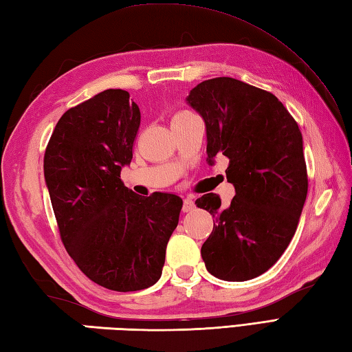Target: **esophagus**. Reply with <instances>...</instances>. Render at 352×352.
I'll use <instances>...</instances> for the list:
<instances>
[{
    "label": "esophagus",
    "instance_id": "obj_1",
    "mask_svg": "<svg viewBox=\"0 0 352 352\" xmlns=\"http://www.w3.org/2000/svg\"><path fill=\"white\" fill-rule=\"evenodd\" d=\"M193 208H195V201H193L192 198H184L183 199V212L188 213V212H192Z\"/></svg>",
    "mask_w": 352,
    "mask_h": 352
}]
</instances>
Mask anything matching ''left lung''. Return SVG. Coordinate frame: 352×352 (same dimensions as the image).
Instances as JSON below:
<instances>
[{"label": "left lung", "mask_w": 352, "mask_h": 352, "mask_svg": "<svg viewBox=\"0 0 352 352\" xmlns=\"http://www.w3.org/2000/svg\"><path fill=\"white\" fill-rule=\"evenodd\" d=\"M188 102L206 122L208 160L228 157L236 189L228 207L216 193L195 201L216 219L201 256L216 278H256L281 257L300 222L309 189L301 130L274 94L236 78L206 80Z\"/></svg>", "instance_id": "obj_1"}]
</instances>
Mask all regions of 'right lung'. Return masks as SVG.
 <instances>
[{
  "instance_id": "add662e5",
  "label": "right lung",
  "mask_w": 352,
  "mask_h": 352,
  "mask_svg": "<svg viewBox=\"0 0 352 352\" xmlns=\"http://www.w3.org/2000/svg\"><path fill=\"white\" fill-rule=\"evenodd\" d=\"M140 111L130 94L107 89L66 110L45 149L43 172L58 233L86 276L116 292L159 281L180 197H140L121 180L133 159Z\"/></svg>"
}]
</instances>
